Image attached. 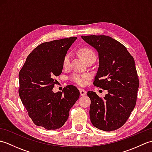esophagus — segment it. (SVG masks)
Listing matches in <instances>:
<instances>
[{
    "label": "esophagus",
    "mask_w": 152,
    "mask_h": 152,
    "mask_svg": "<svg viewBox=\"0 0 152 152\" xmlns=\"http://www.w3.org/2000/svg\"><path fill=\"white\" fill-rule=\"evenodd\" d=\"M80 95H81V96H84L85 95H86L87 91H85L84 89H80Z\"/></svg>",
    "instance_id": "1"
}]
</instances>
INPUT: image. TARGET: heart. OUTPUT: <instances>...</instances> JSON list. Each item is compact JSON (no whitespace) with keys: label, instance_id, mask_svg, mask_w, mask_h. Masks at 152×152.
<instances>
[{"label":"heart","instance_id":"heart-1","mask_svg":"<svg viewBox=\"0 0 152 152\" xmlns=\"http://www.w3.org/2000/svg\"><path fill=\"white\" fill-rule=\"evenodd\" d=\"M79 54L81 56L85 61H86L89 58L92 57H96L95 53L94 51L91 50L89 48H82L79 50ZM70 59H71V56L70 53H67L65 56H64L63 61V65L64 68H69L70 66ZM88 77V75H83V74H74L71 76V80L76 83V84L79 86H83L85 84V80Z\"/></svg>","mask_w":152,"mask_h":152}]
</instances>
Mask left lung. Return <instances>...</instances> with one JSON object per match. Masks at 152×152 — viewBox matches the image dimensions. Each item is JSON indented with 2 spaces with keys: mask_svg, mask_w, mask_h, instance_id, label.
I'll return each mask as SVG.
<instances>
[{
  "mask_svg": "<svg viewBox=\"0 0 152 152\" xmlns=\"http://www.w3.org/2000/svg\"><path fill=\"white\" fill-rule=\"evenodd\" d=\"M99 53V66L94 86L107 90L104 99L89 91L93 125L111 131L124 125L136 104L139 80L134 58L124 45L105 35L82 36Z\"/></svg>",
  "mask_w": 152,
  "mask_h": 152,
  "instance_id": "1",
  "label": "left lung"
}]
</instances>
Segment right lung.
I'll return each instance as SVG.
<instances>
[{"label":"right lung","instance_id":"obj_1","mask_svg":"<svg viewBox=\"0 0 152 152\" xmlns=\"http://www.w3.org/2000/svg\"><path fill=\"white\" fill-rule=\"evenodd\" d=\"M76 37L40 44L27 57L19 73V95L33 123L47 130L59 129L69 118L70 109L80 96L69 85L54 93L55 78L63 70V61Z\"/></svg>","mask_w":152,"mask_h":152}]
</instances>
